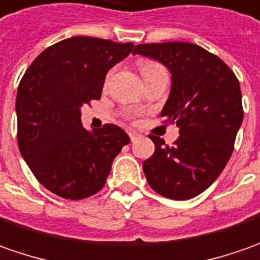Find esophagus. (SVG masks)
Here are the masks:
<instances>
[{
    "label": "esophagus",
    "mask_w": 260,
    "mask_h": 260,
    "mask_svg": "<svg viewBox=\"0 0 260 260\" xmlns=\"http://www.w3.org/2000/svg\"><path fill=\"white\" fill-rule=\"evenodd\" d=\"M139 137H141V134H138L137 131H129L131 141H135V139H138Z\"/></svg>",
    "instance_id": "34e87169"
}]
</instances>
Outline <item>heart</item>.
Wrapping results in <instances>:
<instances>
[{
  "mask_svg": "<svg viewBox=\"0 0 260 260\" xmlns=\"http://www.w3.org/2000/svg\"><path fill=\"white\" fill-rule=\"evenodd\" d=\"M138 66H139V70H141V75H145V73L151 72V70H154V69L161 68L158 63H155V61H151V60H142V61H139Z\"/></svg>",
  "mask_w": 260,
  "mask_h": 260,
  "instance_id": "1",
  "label": "heart"
}]
</instances>
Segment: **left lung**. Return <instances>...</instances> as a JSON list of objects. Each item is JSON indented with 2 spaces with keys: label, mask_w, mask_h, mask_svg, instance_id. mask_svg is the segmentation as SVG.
Listing matches in <instances>:
<instances>
[{
  "label": "left lung",
  "mask_w": 260,
  "mask_h": 260,
  "mask_svg": "<svg viewBox=\"0 0 260 260\" xmlns=\"http://www.w3.org/2000/svg\"><path fill=\"white\" fill-rule=\"evenodd\" d=\"M134 54L170 70L171 92L161 116L180 128L173 147L149 135L155 152L142 166L148 184L171 200L192 199L214 183L232 157L243 121L239 80L221 58L192 43L138 44Z\"/></svg>",
  "instance_id": "1"
}]
</instances>
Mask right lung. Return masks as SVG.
Listing matches in <instances>:
<instances>
[{
    "instance_id": "1",
    "label": "right lung",
    "mask_w": 260,
    "mask_h": 260,
    "mask_svg": "<svg viewBox=\"0 0 260 260\" xmlns=\"http://www.w3.org/2000/svg\"><path fill=\"white\" fill-rule=\"evenodd\" d=\"M132 43L76 36L50 46L18 85L17 141L24 161L47 190L80 200L102 188L129 137L113 123L87 131L80 108L101 99L106 73Z\"/></svg>"
}]
</instances>
